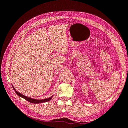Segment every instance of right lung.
<instances>
[{
	"mask_svg": "<svg viewBox=\"0 0 128 128\" xmlns=\"http://www.w3.org/2000/svg\"><path fill=\"white\" fill-rule=\"evenodd\" d=\"M12 87H13V90L15 91V93L18 96H20V97H22L23 98H24L25 100H26V101H28L31 103H33V104H40V103H43V102H49L50 100H51L53 97V96H51V97H50L48 98H46V99H41V100H38V99H33V98H30V97H28L27 96H26L24 94H20V93H19L16 90H15L14 87L13 86L12 84Z\"/></svg>",
	"mask_w": 128,
	"mask_h": 128,
	"instance_id": "obj_1",
	"label": "right lung"
}]
</instances>
